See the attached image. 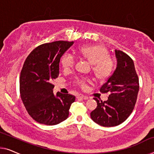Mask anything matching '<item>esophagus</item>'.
I'll list each match as a JSON object with an SVG mask.
<instances>
[{
  "instance_id": "1",
  "label": "esophagus",
  "mask_w": 154,
  "mask_h": 154,
  "mask_svg": "<svg viewBox=\"0 0 154 154\" xmlns=\"http://www.w3.org/2000/svg\"><path fill=\"white\" fill-rule=\"evenodd\" d=\"M77 98L78 99H82V100H88V97L87 96L83 95V94H78Z\"/></svg>"
}]
</instances>
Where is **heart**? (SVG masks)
I'll return each instance as SVG.
<instances>
[{
	"label": "heart",
	"mask_w": 154,
	"mask_h": 154,
	"mask_svg": "<svg viewBox=\"0 0 154 154\" xmlns=\"http://www.w3.org/2000/svg\"><path fill=\"white\" fill-rule=\"evenodd\" d=\"M79 54L92 64V68L96 76L99 79L103 80L110 75L113 69V62L109 57V52L104 46L88 45L79 49ZM75 63V59L70 54H65L61 59V64L66 70L72 69ZM88 79H79L76 83L80 87L85 88Z\"/></svg>",
	"instance_id": "obj_1"
}]
</instances>
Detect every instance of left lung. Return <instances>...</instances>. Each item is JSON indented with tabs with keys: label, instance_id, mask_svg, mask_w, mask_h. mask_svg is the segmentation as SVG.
<instances>
[{
	"label": "left lung",
	"instance_id": "left-lung-1",
	"mask_svg": "<svg viewBox=\"0 0 154 154\" xmlns=\"http://www.w3.org/2000/svg\"><path fill=\"white\" fill-rule=\"evenodd\" d=\"M116 67L113 74L100 88L109 92L108 100L94 98L97 106L90 113L94 122L104 127L119 125L128 119L133 111L139 92V79L133 60L119 50H115Z\"/></svg>",
	"mask_w": 154,
	"mask_h": 154
}]
</instances>
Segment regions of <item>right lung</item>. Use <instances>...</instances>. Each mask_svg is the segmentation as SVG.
Returning <instances> with one entry per match:
<instances>
[{
	"label": "right lung",
	"instance_id": "right-lung-1",
	"mask_svg": "<svg viewBox=\"0 0 154 154\" xmlns=\"http://www.w3.org/2000/svg\"><path fill=\"white\" fill-rule=\"evenodd\" d=\"M73 41H55L35 48L25 60L20 79V94L29 114L38 123L54 125L66 120L75 101L70 94L53 93L52 81L60 73L62 56Z\"/></svg>",
	"mask_w": 154,
	"mask_h": 154
}]
</instances>
